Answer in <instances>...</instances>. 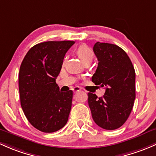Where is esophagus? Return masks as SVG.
Returning <instances> with one entry per match:
<instances>
[{"label":"esophagus","instance_id":"1","mask_svg":"<svg viewBox=\"0 0 156 156\" xmlns=\"http://www.w3.org/2000/svg\"><path fill=\"white\" fill-rule=\"evenodd\" d=\"M81 88L79 87H75L73 88L74 93H76V92L81 91Z\"/></svg>","mask_w":156,"mask_h":156}]
</instances>
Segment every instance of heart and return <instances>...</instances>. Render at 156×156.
I'll use <instances>...</instances> for the list:
<instances>
[{
	"label": "heart",
	"instance_id": "obj_1",
	"mask_svg": "<svg viewBox=\"0 0 156 156\" xmlns=\"http://www.w3.org/2000/svg\"><path fill=\"white\" fill-rule=\"evenodd\" d=\"M75 52L83 63L87 61H91L94 56L91 49L86 45H81L78 46L75 50Z\"/></svg>",
	"mask_w": 156,
	"mask_h": 156
}]
</instances>
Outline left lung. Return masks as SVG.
Here are the masks:
<instances>
[{"mask_svg": "<svg viewBox=\"0 0 156 156\" xmlns=\"http://www.w3.org/2000/svg\"><path fill=\"white\" fill-rule=\"evenodd\" d=\"M93 51L98 67L92 77L96 85L105 87L102 97L88 93L94 122L106 130L121 127L130 115L135 99V71L125 51L114 44L97 42Z\"/></svg>", "mask_w": 156, "mask_h": 156, "instance_id": "8db88e82", "label": "left lung"}]
</instances>
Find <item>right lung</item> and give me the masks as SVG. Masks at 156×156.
<instances>
[{
	"label": "right lung",
	"instance_id": "obj_1",
	"mask_svg": "<svg viewBox=\"0 0 156 156\" xmlns=\"http://www.w3.org/2000/svg\"><path fill=\"white\" fill-rule=\"evenodd\" d=\"M74 41H48L33 46L21 64L19 87L22 108L29 122L45 133L66 124L73 93L60 91L56 78Z\"/></svg>",
	"mask_w": 156,
	"mask_h": 156
}]
</instances>
